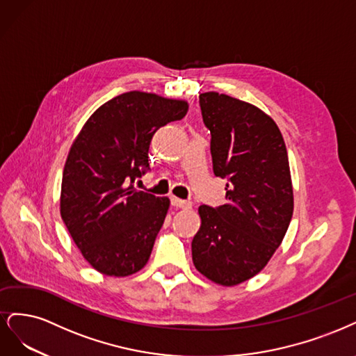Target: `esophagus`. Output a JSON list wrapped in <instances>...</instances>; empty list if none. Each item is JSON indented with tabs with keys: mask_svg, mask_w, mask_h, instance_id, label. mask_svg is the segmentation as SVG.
I'll use <instances>...</instances> for the list:
<instances>
[{
	"mask_svg": "<svg viewBox=\"0 0 356 356\" xmlns=\"http://www.w3.org/2000/svg\"><path fill=\"white\" fill-rule=\"evenodd\" d=\"M171 205H175V207H177V209L188 210L192 207V202L186 201V200H180L177 197H171Z\"/></svg>",
	"mask_w": 356,
	"mask_h": 356,
	"instance_id": "1",
	"label": "esophagus"
}]
</instances>
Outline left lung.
I'll return each mask as SVG.
<instances>
[{"mask_svg": "<svg viewBox=\"0 0 356 356\" xmlns=\"http://www.w3.org/2000/svg\"><path fill=\"white\" fill-rule=\"evenodd\" d=\"M211 133L213 171L227 179L226 204L201 205L192 260L210 281L234 286L268 265L291 222L294 198L289 155L278 125L251 103L200 95Z\"/></svg>", "mask_w": 356, "mask_h": 356, "instance_id": "1", "label": "left lung"}]
</instances>
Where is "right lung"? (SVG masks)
I'll use <instances>...</instances> for the list:
<instances>
[{
  "label": "right lung",
  "instance_id": "add662e5",
  "mask_svg": "<svg viewBox=\"0 0 356 356\" xmlns=\"http://www.w3.org/2000/svg\"><path fill=\"white\" fill-rule=\"evenodd\" d=\"M188 102L129 91L93 112L67 154L60 216L83 257L108 277L145 268L170 200L137 191L152 136L181 120Z\"/></svg>",
  "mask_w": 356,
  "mask_h": 356
}]
</instances>
